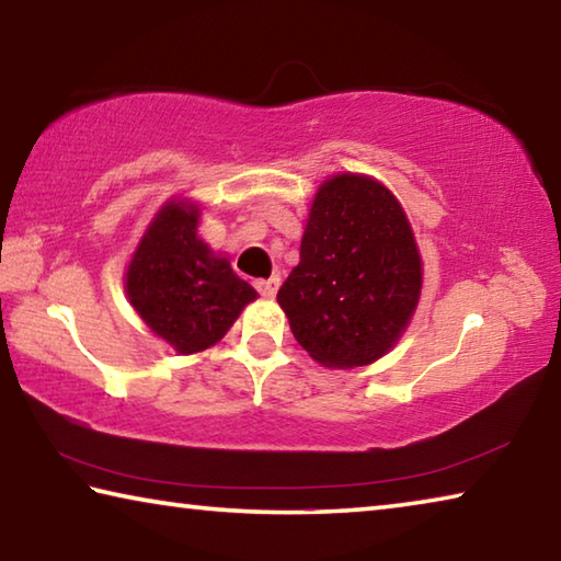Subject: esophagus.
<instances>
[{"label": "esophagus", "mask_w": 561, "mask_h": 561, "mask_svg": "<svg viewBox=\"0 0 561 561\" xmlns=\"http://www.w3.org/2000/svg\"><path fill=\"white\" fill-rule=\"evenodd\" d=\"M254 287H257L262 297H274L279 289V274H274V277H270V279H257L254 282Z\"/></svg>", "instance_id": "1"}]
</instances>
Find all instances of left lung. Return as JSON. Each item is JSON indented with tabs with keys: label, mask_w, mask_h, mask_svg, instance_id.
I'll use <instances>...</instances> for the list:
<instances>
[{
	"label": "left lung",
	"mask_w": 561,
	"mask_h": 561,
	"mask_svg": "<svg viewBox=\"0 0 561 561\" xmlns=\"http://www.w3.org/2000/svg\"><path fill=\"white\" fill-rule=\"evenodd\" d=\"M423 264L391 190L341 173L311 203L299 264L277 294L291 334L324 366L374 364L417 307Z\"/></svg>",
	"instance_id": "8db88e82"
}]
</instances>
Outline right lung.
I'll use <instances>...</instances> for the list:
<instances>
[{
  "label": "right lung",
  "instance_id": "1",
  "mask_svg": "<svg viewBox=\"0 0 561 561\" xmlns=\"http://www.w3.org/2000/svg\"><path fill=\"white\" fill-rule=\"evenodd\" d=\"M197 205L165 203L126 272L133 309L178 354H197L217 344L247 304L257 299L227 257H217L197 237Z\"/></svg>",
  "mask_w": 561,
  "mask_h": 561
}]
</instances>
